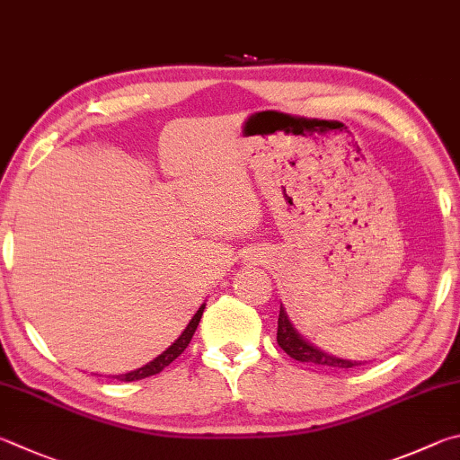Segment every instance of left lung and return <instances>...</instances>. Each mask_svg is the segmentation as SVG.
I'll list each match as a JSON object with an SVG mask.
<instances>
[{
    "mask_svg": "<svg viewBox=\"0 0 460 460\" xmlns=\"http://www.w3.org/2000/svg\"><path fill=\"white\" fill-rule=\"evenodd\" d=\"M277 343L280 345V349H283L287 356H291L296 361H303V364H315V366H325V367H335V369H348V367H356L364 364V361L332 356V353L319 349L317 345H313L311 341L305 340V337L293 327L283 305H280V311H279Z\"/></svg>",
    "mask_w": 460,
    "mask_h": 460,
    "instance_id": "left-lung-1",
    "label": "left lung"
}]
</instances>
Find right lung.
Wrapping results in <instances>:
<instances>
[{
    "mask_svg": "<svg viewBox=\"0 0 460 460\" xmlns=\"http://www.w3.org/2000/svg\"><path fill=\"white\" fill-rule=\"evenodd\" d=\"M204 309H206V303L201 305L196 315L191 317L188 327L183 329V333L177 337V340L172 345H169V348L164 353H161V356H157L155 359H151L149 364H145L143 367L133 369V372H127V374H120V376H112V377H115V380H120V382H135V380H143V377H149V376L159 374L161 369L167 367L177 356H181L185 348H188V343L191 341L193 333H196V329H198V323H199L201 313H204Z\"/></svg>",
    "mask_w": 460,
    "mask_h": 460,
    "instance_id": "add662e5",
    "label": "right lung"
}]
</instances>
